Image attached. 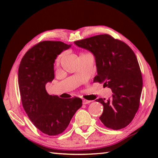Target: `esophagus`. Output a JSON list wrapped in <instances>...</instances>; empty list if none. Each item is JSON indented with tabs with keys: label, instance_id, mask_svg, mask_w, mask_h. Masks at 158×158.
Masks as SVG:
<instances>
[{
	"label": "esophagus",
	"instance_id": "1",
	"mask_svg": "<svg viewBox=\"0 0 158 158\" xmlns=\"http://www.w3.org/2000/svg\"><path fill=\"white\" fill-rule=\"evenodd\" d=\"M89 102H91L90 100H85V99H83V105H87V104H89Z\"/></svg>",
	"mask_w": 158,
	"mask_h": 158
}]
</instances>
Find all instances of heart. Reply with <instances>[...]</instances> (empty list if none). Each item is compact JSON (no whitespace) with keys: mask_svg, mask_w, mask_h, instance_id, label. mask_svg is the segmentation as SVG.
<instances>
[{"mask_svg":"<svg viewBox=\"0 0 158 158\" xmlns=\"http://www.w3.org/2000/svg\"><path fill=\"white\" fill-rule=\"evenodd\" d=\"M62 55L61 54V55H60L58 58H57V59H56V64H58L59 63V62H60V58H62Z\"/></svg>","mask_w":158,"mask_h":158,"instance_id":"b5f03b06","label":"heart"}]
</instances>
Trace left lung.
<instances>
[{
    "instance_id": "8db88e82",
    "label": "left lung",
    "mask_w": 158,
    "mask_h": 158,
    "mask_svg": "<svg viewBox=\"0 0 158 158\" xmlns=\"http://www.w3.org/2000/svg\"><path fill=\"white\" fill-rule=\"evenodd\" d=\"M88 50L96 60L94 82L104 83L113 94L107 100H96L103 105L100 119L106 127L120 130L132 122L139 107L143 79L135 53L125 43L109 35H100L74 42Z\"/></svg>"
}]
</instances>
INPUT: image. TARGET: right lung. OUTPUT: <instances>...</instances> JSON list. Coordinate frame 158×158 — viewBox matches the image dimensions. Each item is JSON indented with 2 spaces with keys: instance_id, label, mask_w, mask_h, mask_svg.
<instances>
[{
  "instance_id": "add662e5",
  "label": "right lung",
  "mask_w": 158,
  "mask_h": 158,
  "mask_svg": "<svg viewBox=\"0 0 158 158\" xmlns=\"http://www.w3.org/2000/svg\"><path fill=\"white\" fill-rule=\"evenodd\" d=\"M71 45L45 41L32 47L22 58L18 83L23 109L36 127L49 136L63 132L82 106L80 98H60L49 95L45 85L54 79L57 56Z\"/></svg>"
}]
</instances>
